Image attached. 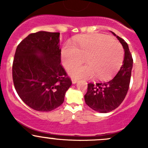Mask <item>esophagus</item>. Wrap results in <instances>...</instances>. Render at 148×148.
Returning <instances> with one entry per match:
<instances>
[{"label":"esophagus","instance_id":"esophagus-1","mask_svg":"<svg viewBox=\"0 0 148 148\" xmlns=\"http://www.w3.org/2000/svg\"><path fill=\"white\" fill-rule=\"evenodd\" d=\"M71 82H72V83H73V84H76V83H77V82H78V81H77V80L76 79L72 78V79H71Z\"/></svg>","mask_w":148,"mask_h":148}]
</instances>
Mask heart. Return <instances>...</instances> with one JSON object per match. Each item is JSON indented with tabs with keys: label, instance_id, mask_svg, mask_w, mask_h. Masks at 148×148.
<instances>
[{
	"label": "heart",
	"instance_id": "obj_1",
	"mask_svg": "<svg viewBox=\"0 0 148 148\" xmlns=\"http://www.w3.org/2000/svg\"><path fill=\"white\" fill-rule=\"evenodd\" d=\"M66 69L81 63L86 58V65L77 66L69 71L72 78L104 79L112 75L122 64L124 58L122 46L115 40L100 34L84 35L79 38L76 46L68 43L61 53Z\"/></svg>",
	"mask_w": 148,
	"mask_h": 148
}]
</instances>
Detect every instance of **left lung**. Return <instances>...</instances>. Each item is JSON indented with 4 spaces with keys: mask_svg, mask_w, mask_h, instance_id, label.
Listing matches in <instances>:
<instances>
[{
    "mask_svg": "<svg viewBox=\"0 0 148 148\" xmlns=\"http://www.w3.org/2000/svg\"><path fill=\"white\" fill-rule=\"evenodd\" d=\"M112 33L123 46V64L115 77L111 79L103 82L88 84L87 92L84 95L86 104L95 111L101 113L110 112L115 110L123 102L129 89L133 64L127 44L114 33Z\"/></svg>",
    "mask_w": 148,
    "mask_h": 148,
    "instance_id": "left-lung-1",
    "label": "left lung"
}]
</instances>
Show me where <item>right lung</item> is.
<instances>
[{
  "label": "right lung",
  "instance_id": "add662e5",
  "mask_svg": "<svg viewBox=\"0 0 148 148\" xmlns=\"http://www.w3.org/2000/svg\"><path fill=\"white\" fill-rule=\"evenodd\" d=\"M59 35L34 33L16 48L12 67L15 89L23 102L36 111L59 107L72 83L61 64Z\"/></svg>",
  "mask_w": 148,
  "mask_h": 148
}]
</instances>
